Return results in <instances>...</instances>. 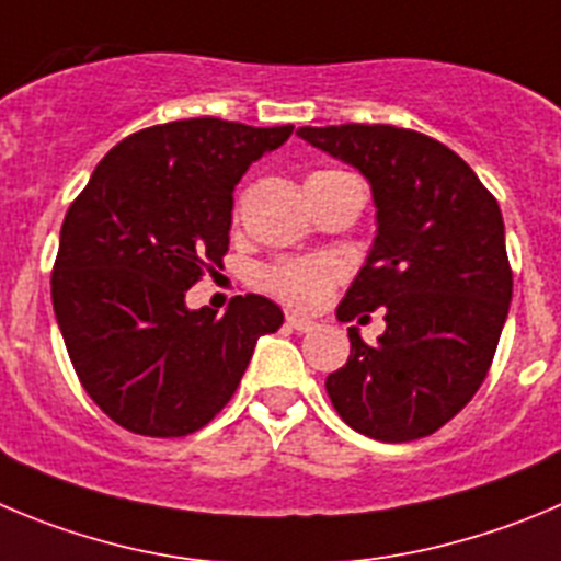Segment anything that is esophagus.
<instances>
[{
    "mask_svg": "<svg viewBox=\"0 0 561 561\" xmlns=\"http://www.w3.org/2000/svg\"><path fill=\"white\" fill-rule=\"evenodd\" d=\"M287 327L296 329V332H312V329H316L318 323L310 321V318L296 316V312H290V316H287Z\"/></svg>",
    "mask_w": 561,
    "mask_h": 561,
    "instance_id": "1",
    "label": "esophagus"
}]
</instances>
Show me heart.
<instances>
[{
  "label": "heart",
  "instance_id": "1",
  "mask_svg": "<svg viewBox=\"0 0 561 561\" xmlns=\"http://www.w3.org/2000/svg\"><path fill=\"white\" fill-rule=\"evenodd\" d=\"M327 174L332 171H318L312 176ZM334 279H337V265L327 256H293V260H282L263 271V285L274 296L285 298L287 305L305 307V310L327 301Z\"/></svg>",
  "mask_w": 561,
  "mask_h": 561
}]
</instances>
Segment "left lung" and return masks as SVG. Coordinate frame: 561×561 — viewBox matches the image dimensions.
Segmentation results:
<instances>
[{
	"mask_svg": "<svg viewBox=\"0 0 561 561\" xmlns=\"http://www.w3.org/2000/svg\"><path fill=\"white\" fill-rule=\"evenodd\" d=\"M296 135L357 169L376 207L374 245L337 318L381 307L387 329L374 345L348 329L352 354L327 376L329 399L365 437H426L473 399L510 316L499 202L457 151L412 129L340 124Z\"/></svg>",
	"mask_w": 561,
	"mask_h": 561,
	"instance_id": "1",
	"label": "left lung"
}]
</instances>
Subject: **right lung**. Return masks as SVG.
I'll list each match as a JSON object with an SVG mask.
<instances>
[{"label": "right lung", "instance_id": "obj_1", "mask_svg": "<svg viewBox=\"0 0 561 561\" xmlns=\"http://www.w3.org/2000/svg\"><path fill=\"white\" fill-rule=\"evenodd\" d=\"M290 135L293 124H157L110 149L68 207L51 305L82 387L118 426L146 437L207 426L256 340L285 321L256 293L224 316L191 310L185 293L227 254L240 176Z\"/></svg>", "mask_w": 561, "mask_h": 561}]
</instances>
